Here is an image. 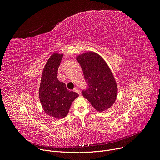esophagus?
Returning a JSON list of instances; mask_svg holds the SVG:
<instances>
[{"label": "esophagus", "mask_w": 160, "mask_h": 160, "mask_svg": "<svg viewBox=\"0 0 160 160\" xmlns=\"http://www.w3.org/2000/svg\"><path fill=\"white\" fill-rule=\"evenodd\" d=\"M74 91L76 92V93H77L78 94H80V90L77 88H75L74 89Z\"/></svg>", "instance_id": "obj_1"}]
</instances>
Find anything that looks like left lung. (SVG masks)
Here are the masks:
<instances>
[{"instance_id": "obj_1", "label": "left lung", "mask_w": 160, "mask_h": 160, "mask_svg": "<svg viewBox=\"0 0 160 160\" xmlns=\"http://www.w3.org/2000/svg\"><path fill=\"white\" fill-rule=\"evenodd\" d=\"M77 60L86 83L82 95L99 112L111 107L117 98V88L113 74L103 58L89 52L78 56Z\"/></svg>"}]
</instances>
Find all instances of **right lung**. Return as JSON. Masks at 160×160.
<instances>
[{"label":"right lung","mask_w":160,"mask_h":160,"mask_svg":"<svg viewBox=\"0 0 160 160\" xmlns=\"http://www.w3.org/2000/svg\"><path fill=\"white\" fill-rule=\"evenodd\" d=\"M63 54L54 53L48 60L42 72L39 87V99L45 112L50 116L60 119L69 111L73 100L78 94L66 88L58 79V70Z\"/></svg>","instance_id":"add662e5"}]
</instances>
